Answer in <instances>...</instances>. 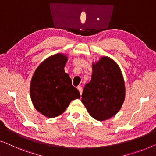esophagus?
Segmentation results:
<instances>
[{
    "mask_svg": "<svg viewBox=\"0 0 156 156\" xmlns=\"http://www.w3.org/2000/svg\"><path fill=\"white\" fill-rule=\"evenodd\" d=\"M77 88H78L79 92H80V94H82V92H83V87H81V86H78Z\"/></svg>",
    "mask_w": 156,
    "mask_h": 156,
    "instance_id": "obj_1",
    "label": "esophagus"
}]
</instances>
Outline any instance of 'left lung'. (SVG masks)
I'll use <instances>...</instances> for the list:
<instances>
[{"instance_id": "1", "label": "left lung", "mask_w": 156, "mask_h": 156, "mask_svg": "<svg viewBox=\"0 0 156 156\" xmlns=\"http://www.w3.org/2000/svg\"><path fill=\"white\" fill-rule=\"evenodd\" d=\"M125 96L124 79L118 64L108 57L93 64L92 79L85 85L81 99L90 115L99 121L113 117Z\"/></svg>"}]
</instances>
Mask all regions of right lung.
I'll return each mask as SVG.
<instances>
[{
    "mask_svg": "<svg viewBox=\"0 0 156 156\" xmlns=\"http://www.w3.org/2000/svg\"><path fill=\"white\" fill-rule=\"evenodd\" d=\"M67 59L63 54L51 56L39 65L32 77L30 87L32 102L36 110L48 118L61 115L72 100L80 97L64 71Z\"/></svg>",
    "mask_w": 156,
    "mask_h": 156,
    "instance_id": "obj_1",
    "label": "right lung"
}]
</instances>
